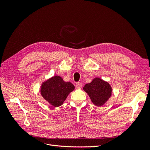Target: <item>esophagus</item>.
Here are the masks:
<instances>
[{
    "mask_svg": "<svg viewBox=\"0 0 150 150\" xmlns=\"http://www.w3.org/2000/svg\"><path fill=\"white\" fill-rule=\"evenodd\" d=\"M76 87L78 89H81V88H82V84H81V83H76Z\"/></svg>",
    "mask_w": 150,
    "mask_h": 150,
    "instance_id": "34e87169",
    "label": "esophagus"
}]
</instances>
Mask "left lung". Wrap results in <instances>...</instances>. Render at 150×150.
<instances>
[{
  "label": "left lung",
  "instance_id": "obj_1",
  "mask_svg": "<svg viewBox=\"0 0 150 150\" xmlns=\"http://www.w3.org/2000/svg\"><path fill=\"white\" fill-rule=\"evenodd\" d=\"M83 89L97 106H103L111 97L112 93L110 84L99 78H94L91 83L86 84Z\"/></svg>",
  "mask_w": 150,
  "mask_h": 150
}]
</instances>
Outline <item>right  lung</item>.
Returning <instances> with one entry per match:
<instances>
[{
    "label": "right lung",
    "instance_id": "obj_1",
    "mask_svg": "<svg viewBox=\"0 0 150 150\" xmlns=\"http://www.w3.org/2000/svg\"><path fill=\"white\" fill-rule=\"evenodd\" d=\"M74 89L70 82H65L60 76H56L44 82L41 86L40 94L46 100L54 107L63 104L68 94Z\"/></svg>",
    "mask_w": 150,
    "mask_h": 150
}]
</instances>
